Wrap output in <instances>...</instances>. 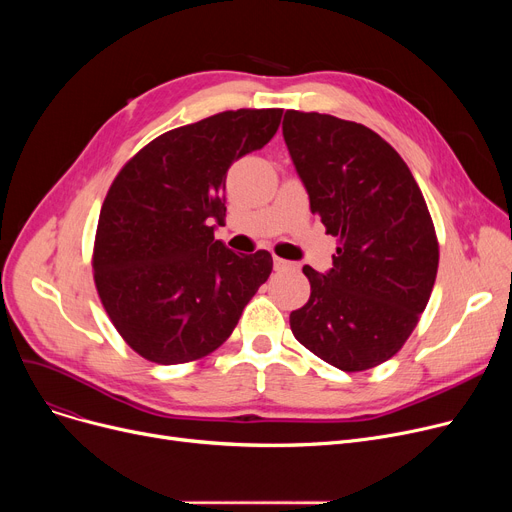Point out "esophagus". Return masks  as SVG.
<instances>
[{
  "mask_svg": "<svg viewBox=\"0 0 512 512\" xmlns=\"http://www.w3.org/2000/svg\"><path fill=\"white\" fill-rule=\"evenodd\" d=\"M274 267H276V272H297V270H299V263L276 257V259H274Z\"/></svg>",
  "mask_w": 512,
  "mask_h": 512,
  "instance_id": "esophagus-1",
  "label": "esophagus"
}]
</instances>
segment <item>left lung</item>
Returning <instances> with one entry per match:
<instances>
[{"label":"left lung","instance_id":"8db88e82","mask_svg":"<svg viewBox=\"0 0 512 512\" xmlns=\"http://www.w3.org/2000/svg\"><path fill=\"white\" fill-rule=\"evenodd\" d=\"M282 134L311 211L338 238L326 274L303 267L311 297L290 330L342 371L371 369L400 351L432 294V215L409 166L371 128L286 110Z\"/></svg>","mask_w":512,"mask_h":512}]
</instances>
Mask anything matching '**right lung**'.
I'll use <instances>...</instances> for the list:
<instances>
[{
	"mask_svg": "<svg viewBox=\"0 0 512 512\" xmlns=\"http://www.w3.org/2000/svg\"><path fill=\"white\" fill-rule=\"evenodd\" d=\"M282 110H236L145 145L101 205L93 276L105 313L134 353L159 365L222 346L272 274V255L215 240L232 161L272 141Z\"/></svg>",
	"mask_w": 512,
	"mask_h": 512,
	"instance_id": "obj_1",
	"label": "right lung"
}]
</instances>
